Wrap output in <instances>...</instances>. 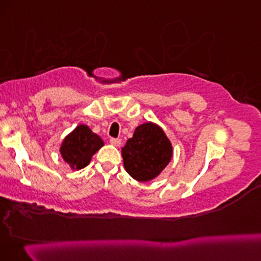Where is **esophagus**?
<instances>
[{
    "label": "esophagus",
    "instance_id": "obj_1",
    "mask_svg": "<svg viewBox=\"0 0 261 261\" xmlns=\"http://www.w3.org/2000/svg\"><path fill=\"white\" fill-rule=\"evenodd\" d=\"M121 143H122L121 139H115V138H111L110 139V144L114 146H120Z\"/></svg>",
    "mask_w": 261,
    "mask_h": 261
}]
</instances>
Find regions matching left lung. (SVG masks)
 <instances>
[{
  "label": "left lung",
  "instance_id": "8db88e82",
  "mask_svg": "<svg viewBox=\"0 0 261 261\" xmlns=\"http://www.w3.org/2000/svg\"><path fill=\"white\" fill-rule=\"evenodd\" d=\"M124 169L140 182L156 179L173 157V145L155 122L138 125L121 150Z\"/></svg>",
  "mask_w": 261,
  "mask_h": 261
}]
</instances>
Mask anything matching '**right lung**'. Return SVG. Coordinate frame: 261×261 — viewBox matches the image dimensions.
I'll list each match as a JSON object with an SVG mask.
<instances>
[{
	"instance_id": "1",
	"label": "right lung",
	"mask_w": 261,
	"mask_h": 261,
	"mask_svg": "<svg viewBox=\"0 0 261 261\" xmlns=\"http://www.w3.org/2000/svg\"><path fill=\"white\" fill-rule=\"evenodd\" d=\"M104 141L87 124H79L63 139L59 152L72 170H80L91 163L92 157Z\"/></svg>"
}]
</instances>
